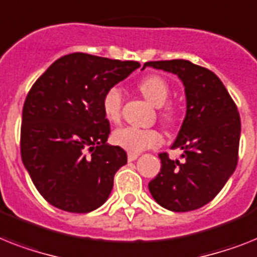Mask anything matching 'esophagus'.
<instances>
[{
  "mask_svg": "<svg viewBox=\"0 0 257 257\" xmlns=\"http://www.w3.org/2000/svg\"><path fill=\"white\" fill-rule=\"evenodd\" d=\"M139 156H140L139 153H131V152H129V153H128V161L129 162L135 161V160H137V158H139Z\"/></svg>",
  "mask_w": 257,
  "mask_h": 257,
  "instance_id": "34e87169",
  "label": "esophagus"
}]
</instances>
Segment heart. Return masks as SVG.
I'll list each match as a JSON object with an SVG mask.
<instances>
[{"mask_svg": "<svg viewBox=\"0 0 257 257\" xmlns=\"http://www.w3.org/2000/svg\"><path fill=\"white\" fill-rule=\"evenodd\" d=\"M139 91L145 99L156 107H162L170 95V87L168 81L158 75H148L139 83ZM122 96L117 87H110L105 91L101 100L104 116L109 122L120 121L121 118ZM165 122H172L174 120V110L166 107L162 112ZM162 137L156 129H144L137 126H124L113 133V143L131 153H140L148 148H153L161 144Z\"/></svg>", "mask_w": 257, "mask_h": 257, "instance_id": "1", "label": "heart"}]
</instances>
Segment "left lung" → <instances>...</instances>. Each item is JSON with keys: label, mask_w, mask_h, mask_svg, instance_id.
Returning <instances> with one entry per match:
<instances>
[{"label": "left lung", "mask_w": 257, "mask_h": 257, "mask_svg": "<svg viewBox=\"0 0 257 257\" xmlns=\"http://www.w3.org/2000/svg\"><path fill=\"white\" fill-rule=\"evenodd\" d=\"M145 67L177 75L185 87L186 116L172 148L182 162L161 153V172L149 182L154 201L166 210L193 211L211 202L237 165L240 116L220 79L189 60L147 62Z\"/></svg>", "instance_id": "left-lung-1"}]
</instances>
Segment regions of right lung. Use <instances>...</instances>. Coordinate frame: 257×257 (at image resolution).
Masks as SVG:
<instances>
[{"label": "right lung", "mask_w": 257, "mask_h": 257, "mask_svg": "<svg viewBox=\"0 0 257 257\" xmlns=\"http://www.w3.org/2000/svg\"><path fill=\"white\" fill-rule=\"evenodd\" d=\"M139 62L74 53L55 60L31 87L21 126V157L42 197L63 211L84 214L109 197L126 153L107 144L101 100Z\"/></svg>", "instance_id": "right-lung-1"}]
</instances>
